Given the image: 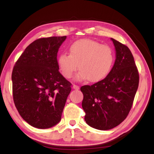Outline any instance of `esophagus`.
<instances>
[{"label":"esophagus","instance_id":"1","mask_svg":"<svg viewBox=\"0 0 154 154\" xmlns=\"http://www.w3.org/2000/svg\"><path fill=\"white\" fill-rule=\"evenodd\" d=\"M72 88H73L75 90H79V87L78 86V85H75V84H74V85H73V86H72Z\"/></svg>","mask_w":154,"mask_h":154}]
</instances>
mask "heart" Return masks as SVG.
Returning <instances> with one entry per match:
<instances>
[{"mask_svg": "<svg viewBox=\"0 0 154 154\" xmlns=\"http://www.w3.org/2000/svg\"><path fill=\"white\" fill-rule=\"evenodd\" d=\"M114 59L111 47L92 39H81L71 44L69 54L63 53L59 56L58 64L65 78H71L79 67L77 79H88L96 82L107 76Z\"/></svg>", "mask_w": 154, "mask_h": 154, "instance_id": "b5f03b06", "label": "heart"}]
</instances>
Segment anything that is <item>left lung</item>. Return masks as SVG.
Returning <instances> with one entry per match:
<instances>
[{"label": "left lung", "mask_w": 154, "mask_h": 154, "mask_svg": "<svg viewBox=\"0 0 154 154\" xmlns=\"http://www.w3.org/2000/svg\"><path fill=\"white\" fill-rule=\"evenodd\" d=\"M111 40L116 51L111 71L105 79L81 87L85 121L100 130L113 128L127 118L139 83V71L130 49Z\"/></svg>", "instance_id": "left-lung-1"}]
</instances>
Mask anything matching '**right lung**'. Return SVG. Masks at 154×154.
<instances>
[{
	"instance_id": "obj_1",
	"label": "right lung",
	"mask_w": 154,
	"mask_h": 154,
	"mask_svg": "<svg viewBox=\"0 0 154 154\" xmlns=\"http://www.w3.org/2000/svg\"><path fill=\"white\" fill-rule=\"evenodd\" d=\"M66 36L41 38L17 59L11 75L13 98L21 117L45 129L60 121L71 83L59 72L57 55Z\"/></svg>"
}]
</instances>
